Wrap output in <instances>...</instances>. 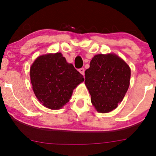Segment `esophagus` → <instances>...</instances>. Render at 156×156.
Segmentation results:
<instances>
[{"mask_svg":"<svg viewBox=\"0 0 156 156\" xmlns=\"http://www.w3.org/2000/svg\"><path fill=\"white\" fill-rule=\"evenodd\" d=\"M78 72H80L81 74H83V75H84V68H80V69H78Z\"/></svg>","mask_w":156,"mask_h":156,"instance_id":"34e87169","label":"esophagus"}]
</instances>
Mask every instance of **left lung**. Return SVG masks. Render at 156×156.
I'll return each instance as SVG.
<instances>
[{
    "instance_id": "obj_1",
    "label": "left lung",
    "mask_w": 156,
    "mask_h": 156,
    "mask_svg": "<svg viewBox=\"0 0 156 156\" xmlns=\"http://www.w3.org/2000/svg\"><path fill=\"white\" fill-rule=\"evenodd\" d=\"M130 78V67L118 55H95L85 71L84 81L95 109L107 113L116 109L128 90Z\"/></svg>"
}]
</instances>
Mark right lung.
<instances>
[{"instance_id":"right-lung-1","label":"right lung","mask_w":156,"mask_h":156,"mask_svg":"<svg viewBox=\"0 0 156 156\" xmlns=\"http://www.w3.org/2000/svg\"><path fill=\"white\" fill-rule=\"evenodd\" d=\"M30 75L37 99L52 110L62 109L69 101L73 89L84 80L60 52L37 57L31 65Z\"/></svg>"}]
</instances>
